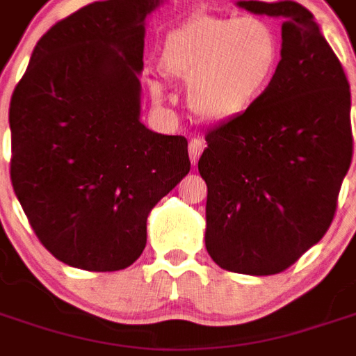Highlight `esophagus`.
I'll list each match as a JSON object with an SVG mask.
<instances>
[{
	"label": "esophagus",
	"mask_w": 356,
	"mask_h": 356,
	"mask_svg": "<svg viewBox=\"0 0 356 356\" xmlns=\"http://www.w3.org/2000/svg\"><path fill=\"white\" fill-rule=\"evenodd\" d=\"M204 148H206V143L202 139H198V137L188 143V156H191V162H198V158H200V154L204 152Z\"/></svg>",
	"instance_id": "obj_1"
}]
</instances>
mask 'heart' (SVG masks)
I'll return each instance as SVG.
<instances>
[{
    "label": "heart",
    "mask_w": 356,
    "mask_h": 356,
    "mask_svg": "<svg viewBox=\"0 0 356 356\" xmlns=\"http://www.w3.org/2000/svg\"><path fill=\"white\" fill-rule=\"evenodd\" d=\"M160 65L191 88V104L206 120H231L267 93L280 68V40L259 17L193 15L165 34ZM156 101L158 83L150 86Z\"/></svg>",
    "instance_id": "heart-1"
}]
</instances>
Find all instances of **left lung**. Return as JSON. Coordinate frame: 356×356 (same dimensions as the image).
<instances>
[{
	"label": "left lung",
	"mask_w": 356,
	"mask_h": 356,
	"mask_svg": "<svg viewBox=\"0 0 356 356\" xmlns=\"http://www.w3.org/2000/svg\"><path fill=\"white\" fill-rule=\"evenodd\" d=\"M282 20L280 68L254 106L206 133V248L225 270L278 275L326 234L353 158L351 91L313 15L238 1Z\"/></svg>",
	"instance_id": "left-lung-1"
}]
</instances>
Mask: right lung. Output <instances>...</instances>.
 Wrapping results in <instances>:
<instances>
[{
    "instance_id": "add662e5",
    "label": "right lung",
    "mask_w": 356,
    "mask_h": 356,
    "mask_svg": "<svg viewBox=\"0 0 356 356\" xmlns=\"http://www.w3.org/2000/svg\"><path fill=\"white\" fill-rule=\"evenodd\" d=\"M160 1H95L58 20L13 91V188L35 236L70 267L137 261L150 209L191 170L183 135L139 120L143 22Z\"/></svg>"
}]
</instances>
